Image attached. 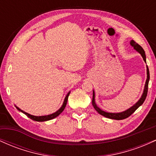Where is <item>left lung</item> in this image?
Instances as JSON below:
<instances>
[{
  "label": "left lung",
  "instance_id": "left-lung-1",
  "mask_svg": "<svg viewBox=\"0 0 156 156\" xmlns=\"http://www.w3.org/2000/svg\"><path fill=\"white\" fill-rule=\"evenodd\" d=\"M130 45L132 47H133L134 49L138 53H139L141 54V56H142L143 59H144V62H146V55H145V52H144L143 48L139 45V44H137L136 42H135L134 40H131L130 42ZM149 80H150V72H149V69H148V67L147 66V80L145 82V85H144V91H143L142 95L140 98V99L136 103L134 104L133 106H131L130 108H129L127 110L124 111V112H119V113H110V112H104V111L102 110L101 108H100L95 103V93H94V91L93 90V98H92V105L94 107V109L99 113L100 114H101L102 116L103 117L109 118V119H117V120H121V119H124L128 118V117H130L133 113L135 112L136 109L139 108L140 105L143 104L144 101L146 99L147 94V90H148V83H149Z\"/></svg>",
  "mask_w": 156,
  "mask_h": 156
}]
</instances>
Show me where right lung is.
Listing matches in <instances>:
<instances>
[{
  "mask_svg": "<svg viewBox=\"0 0 156 156\" xmlns=\"http://www.w3.org/2000/svg\"><path fill=\"white\" fill-rule=\"evenodd\" d=\"M69 94H70V92H69L67 93V94L66 95L65 98H64V102H63V104H62V106H61V108L58 109V111H56V112L53 113V114H49V115H44V116H34V115H31V114H28V113L25 112L24 111L21 110L20 108H19L18 107L16 106V108L17 109V110L20 111V112H21L23 114H25L28 117H29L30 119H33V120L34 121H37V122H44V121H48V120H51V119H53L55 118L56 117H58V115L62 113V112L64 111V109L66 107V105H67V100H68V97H69Z\"/></svg>",
  "mask_w": 156,
  "mask_h": 156,
  "instance_id": "right-lung-1",
  "label": "right lung"
}]
</instances>
